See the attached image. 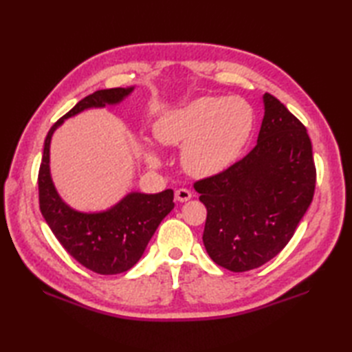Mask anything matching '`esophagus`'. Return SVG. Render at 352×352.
<instances>
[{
    "label": "esophagus",
    "mask_w": 352,
    "mask_h": 352,
    "mask_svg": "<svg viewBox=\"0 0 352 352\" xmlns=\"http://www.w3.org/2000/svg\"><path fill=\"white\" fill-rule=\"evenodd\" d=\"M192 198V192L189 189H178L175 192V199L180 201V203H186Z\"/></svg>",
    "instance_id": "34e87169"
}]
</instances>
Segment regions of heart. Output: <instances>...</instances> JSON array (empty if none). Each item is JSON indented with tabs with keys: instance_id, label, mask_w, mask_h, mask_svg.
Here are the masks:
<instances>
[{
	"instance_id": "heart-1",
	"label": "heart",
	"mask_w": 352,
	"mask_h": 352,
	"mask_svg": "<svg viewBox=\"0 0 352 352\" xmlns=\"http://www.w3.org/2000/svg\"><path fill=\"white\" fill-rule=\"evenodd\" d=\"M254 110L241 96H201L163 113L154 124V138L164 146L182 149L183 168L207 178L227 170L242 154L252 134ZM148 166L162 159L153 146H144Z\"/></svg>"
}]
</instances>
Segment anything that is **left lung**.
<instances>
[{
	"label": "left lung",
	"mask_w": 352,
	"mask_h": 352,
	"mask_svg": "<svg viewBox=\"0 0 352 352\" xmlns=\"http://www.w3.org/2000/svg\"><path fill=\"white\" fill-rule=\"evenodd\" d=\"M263 107L252 151L221 174L195 183L207 207L206 251L216 265L233 272L274 258L294 236L315 193L307 130L275 96L265 94Z\"/></svg>",
	"instance_id": "1"
}]
</instances>
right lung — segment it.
Here are the masks:
<instances>
[{"instance_id": "right-lung-1", "label": "right lung", "mask_w": 352, "mask_h": 352, "mask_svg": "<svg viewBox=\"0 0 352 352\" xmlns=\"http://www.w3.org/2000/svg\"><path fill=\"white\" fill-rule=\"evenodd\" d=\"M134 86L96 91L77 102L51 126L43 144L39 170V204L48 227L78 263L102 275L129 271L144 256L160 222L174 208V190L144 193L131 190L116 204L100 212H81L66 204L52 182L50 146L54 131L66 119L91 109L118 106Z\"/></svg>"}]
</instances>
